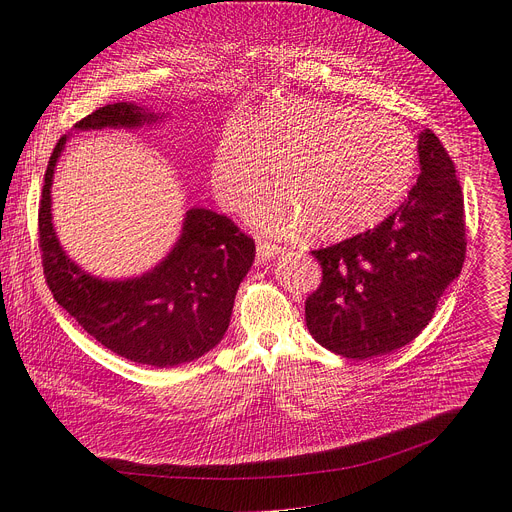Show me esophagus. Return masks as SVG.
Returning <instances> with one entry per match:
<instances>
[{
	"label": "esophagus",
	"mask_w": 512,
	"mask_h": 512,
	"mask_svg": "<svg viewBox=\"0 0 512 512\" xmlns=\"http://www.w3.org/2000/svg\"><path fill=\"white\" fill-rule=\"evenodd\" d=\"M282 251V247L272 245V242H265V240H257V261L265 263L270 261L272 257H276Z\"/></svg>",
	"instance_id": "obj_1"
}]
</instances>
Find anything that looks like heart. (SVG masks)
<instances>
[{
	"label": "heart",
	"mask_w": 512,
	"mask_h": 512,
	"mask_svg": "<svg viewBox=\"0 0 512 512\" xmlns=\"http://www.w3.org/2000/svg\"><path fill=\"white\" fill-rule=\"evenodd\" d=\"M417 145L396 120L328 101H276L230 120L213 159V191L226 209L245 207L272 178L278 195L249 220L267 232L305 226L313 238H344L380 222L407 195Z\"/></svg>",
	"instance_id": "obj_1"
}]
</instances>
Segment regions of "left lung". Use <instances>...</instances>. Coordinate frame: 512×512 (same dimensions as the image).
I'll return each instance as SVG.
<instances>
[{"label": "left lung", "mask_w": 512, "mask_h": 512, "mask_svg": "<svg viewBox=\"0 0 512 512\" xmlns=\"http://www.w3.org/2000/svg\"><path fill=\"white\" fill-rule=\"evenodd\" d=\"M421 174L407 201L375 228L311 251L321 284L305 301L311 336L346 359H371L415 340L465 261V205L450 155L419 134Z\"/></svg>", "instance_id": "8db88e82"}]
</instances>
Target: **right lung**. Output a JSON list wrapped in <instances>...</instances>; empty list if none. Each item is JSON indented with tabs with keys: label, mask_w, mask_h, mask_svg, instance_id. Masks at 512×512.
Masks as SVG:
<instances>
[{
	"label": "right lung",
	"mask_w": 512,
	"mask_h": 512,
	"mask_svg": "<svg viewBox=\"0 0 512 512\" xmlns=\"http://www.w3.org/2000/svg\"><path fill=\"white\" fill-rule=\"evenodd\" d=\"M159 116L137 103L103 105L74 124L91 128H139ZM68 137L53 149L39 203V247L47 286L97 342L112 353L151 367H176L209 353L224 338L236 290L251 270L255 240L226 215L193 207L168 257L151 272L128 280L87 274L60 247L51 224V184Z\"/></svg>",
	"instance_id": "obj_1"
}]
</instances>
